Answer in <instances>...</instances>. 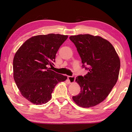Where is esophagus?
<instances>
[{"mask_svg":"<svg viewBox=\"0 0 132 132\" xmlns=\"http://www.w3.org/2000/svg\"><path fill=\"white\" fill-rule=\"evenodd\" d=\"M75 76H68V80L70 81V83H72L75 82Z\"/></svg>","mask_w":132,"mask_h":132,"instance_id":"1","label":"esophagus"}]
</instances>
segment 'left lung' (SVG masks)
Instances as JSON below:
<instances>
[{
	"label": "left lung",
	"mask_w": 132,
	"mask_h": 132,
	"mask_svg": "<svg viewBox=\"0 0 132 132\" xmlns=\"http://www.w3.org/2000/svg\"><path fill=\"white\" fill-rule=\"evenodd\" d=\"M69 38L77 47L83 68L88 70L84 77L76 78L81 89L72 99L82 107H92L102 102L116 85L120 58L112 45L100 36L86 34L71 36Z\"/></svg>",
	"instance_id": "left-lung-1"
}]
</instances>
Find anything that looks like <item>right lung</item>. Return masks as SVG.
I'll return each mask as SVG.
<instances>
[{
  "mask_svg": "<svg viewBox=\"0 0 132 132\" xmlns=\"http://www.w3.org/2000/svg\"><path fill=\"white\" fill-rule=\"evenodd\" d=\"M68 36L60 34L38 35L20 47L13 61V78L21 95L35 104L48 102L58 83L67 77L51 70L55 55Z\"/></svg>",
  "mask_w": 132,
  "mask_h": 132,
  "instance_id": "add662e5",
  "label": "right lung"
}]
</instances>
